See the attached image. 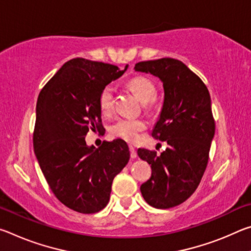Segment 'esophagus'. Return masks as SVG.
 <instances>
[{
  "mask_svg": "<svg viewBox=\"0 0 251 251\" xmlns=\"http://www.w3.org/2000/svg\"><path fill=\"white\" fill-rule=\"evenodd\" d=\"M129 151H130V157H131V158H136V157H137V152H136V150L134 148V146L129 145Z\"/></svg>",
  "mask_w": 251,
  "mask_h": 251,
  "instance_id": "1",
  "label": "esophagus"
}]
</instances>
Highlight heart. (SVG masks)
I'll list each match as a JSON object with an SVG mask.
<instances>
[{
    "mask_svg": "<svg viewBox=\"0 0 251 251\" xmlns=\"http://www.w3.org/2000/svg\"><path fill=\"white\" fill-rule=\"evenodd\" d=\"M129 90L144 103V107L151 109L155 103L156 86L151 79L144 76H135L128 82ZM99 106L100 112L107 115L112 112L114 106V88L105 86L99 97ZM147 128V123L142 118H122L110 126V134L115 137L124 139L126 142L134 143Z\"/></svg>",
    "mask_w": 251,
    "mask_h": 251,
    "instance_id": "1",
    "label": "heart"
}]
</instances>
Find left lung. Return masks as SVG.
Masks as SVG:
<instances>
[{
	"label": "left lung",
	"instance_id": "obj_1",
	"mask_svg": "<svg viewBox=\"0 0 251 251\" xmlns=\"http://www.w3.org/2000/svg\"><path fill=\"white\" fill-rule=\"evenodd\" d=\"M135 71L163 82L164 104L151 136L167 148L160 155L145 148L137 154L151 167V178L141 186L144 199L167 209L192 196L206 171L215 135L210 95L202 80L175 58L139 62Z\"/></svg>",
	"mask_w": 251,
	"mask_h": 251
}]
</instances>
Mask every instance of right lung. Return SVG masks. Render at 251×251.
<instances>
[{
	"instance_id": "right-lung-1",
	"label": "right lung",
	"mask_w": 251,
	"mask_h": 251,
	"mask_svg": "<svg viewBox=\"0 0 251 251\" xmlns=\"http://www.w3.org/2000/svg\"><path fill=\"white\" fill-rule=\"evenodd\" d=\"M85 58L66 62L42 88L36 103L33 146L50 190L66 207L95 214L109 201L113 180L129 160L123 139L87 146L88 130H101L99 97L125 73Z\"/></svg>"
}]
</instances>
